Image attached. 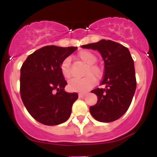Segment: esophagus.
I'll use <instances>...</instances> for the list:
<instances>
[{
	"label": "esophagus",
	"mask_w": 157,
	"mask_h": 157,
	"mask_svg": "<svg viewBox=\"0 0 157 157\" xmlns=\"http://www.w3.org/2000/svg\"><path fill=\"white\" fill-rule=\"evenodd\" d=\"M86 95V92H80L79 93V97H83Z\"/></svg>",
	"instance_id": "34e87169"
}]
</instances>
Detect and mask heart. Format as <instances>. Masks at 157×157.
<instances>
[{
  "instance_id": "b5f03b06",
  "label": "heart",
  "mask_w": 157,
  "mask_h": 157,
  "mask_svg": "<svg viewBox=\"0 0 157 157\" xmlns=\"http://www.w3.org/2000/svg\"><path fill=\"white\" fill-rule=\"evenodd\" d=\"M77 57L88 65L85 75L86 77L82 79L74 78L68 82V88L71 91H86L94 86L96 78H100L102 75V68L94 64L97 60L96 55L92 52L86 50H82L77 54ZM60 72L65 79H68L71 77V60L70 59H64L60 66Z\"/></svg>"
}]
</instances>
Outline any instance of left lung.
I'll use <instances>...</instances> for the list:
<instances>
[{"label":"left lung","instance_id":"8db88e82","mask_svg":"<svg viewBox=\"0 0 157 157\" xmlns=\"http://www.w3.org/2000/svg\"><path fill=\"white\" fill-rule=\"evenodd\" d=\"M83 48L97 50L104 60L105 70L101 85L94 89L97 103L89 108L95 120L110 122L118 120L130 106L136 88L134 63L128 48L110 40L83 45Z\"/></svg>","mask_w":157,"mask_h":157}]
</instances>
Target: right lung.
I'll return each mask as SVG.
<instances>
[{
	"instance_id": "add662e5",
	"label": "right lung",
	"mask_w": 157,
	"mask_h": 157,
	"mask_svg": "<svg viewBox=\"0 0 157 157\" xmlns=\"http://www.w3.org/2000/svg\"><path fill=\"white\" fill-rule=\"evenodd\" d=\"M77 47L46 46L28 56L21 68L20 92L28 112L46 125H56L69 118L77 93H68L60 72L62 61Z\"/></svg>"
}]
</instances>
